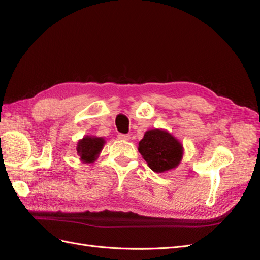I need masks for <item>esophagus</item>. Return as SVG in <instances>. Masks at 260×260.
<instances>
[{"label":"esophagus","mask_w":260,"mask_h":260,"mask_svg":"<svg viewBox=\"0 0 260 260\" xmlns=\"http://www.w3.org/2000/svg\"><path fill=\"white\" fill-rule=\"evenodd\" d=\"M118 139L122 140V141H128L130 139V136L129 135H123V133H119V135H118Z\"/></svg>","instance_id":"obj_1"}]
</instances>
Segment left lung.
<instances>
[{
	"instance_id": "left-lung-1",
	"label": "left lung",
	"mask_w": 260,
	"mask_h": 260,
	"mask_svg": "<svg viewBox=\"0 0 260 260\" xmlns=\"http://www.w3.org/2000/svg\"><path fill=\"white\" fill-rule=\"evenodd\" d=\"M139 152L153 171L165 172L178 167L183 146L166 130L154 129L145 132L139 142Z\"/></svg>"
}]
</instances>
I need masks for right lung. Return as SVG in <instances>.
<instances>
[{"instance_id":"obj_1","label":"right lung","mask_w":260,"mask_h":260,"mask_svg":"<svg viewBox=\"0 0 260 260\" xmlns=\"http://www.w3.org/2000/svg\"><path fill=\"white\" fill-rule=\"evenodd\" d=\"M104 144L105 140L103 138L84 137L77 144L78 156L83 162H93L99 157Z\"/></svg>"}]
</instances>
